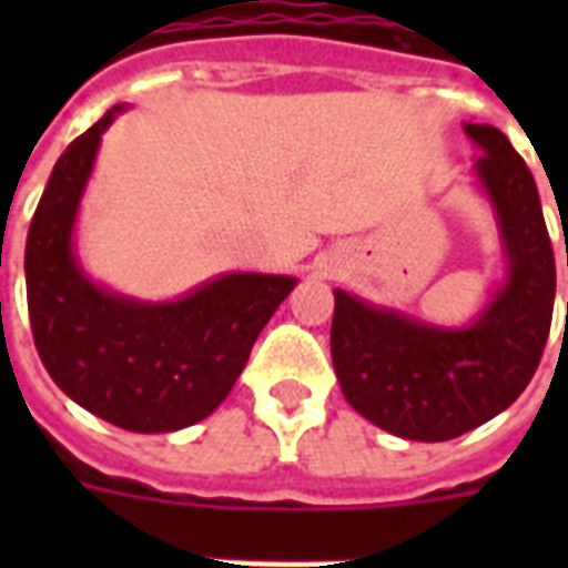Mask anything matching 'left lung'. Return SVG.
Listing matches in <instances>:
<instances>
[{
  "label": "left lung",
  "mask_w": 568,
  "mask_h": 568,
  "mask_svg": "<svg viewBox=\"0 0 568 568\" xmlns=\"http://www.w3.org/2000/svg\"><path fill=\"white\" fill-rule=\"evenodd\" d=\"M484 155L475 180L493 205L504 280L466 327H439L336 288L329 351L347 404L379 430L448 442L525 392L555 312V250L537 182L501 129L466 123Z\"/></svg>",
  "instance_id": "1"
}]
</instances>
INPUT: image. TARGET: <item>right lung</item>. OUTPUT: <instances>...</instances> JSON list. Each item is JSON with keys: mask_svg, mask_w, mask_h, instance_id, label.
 <instances>
[{"mask_svg": "<svg viewBox=\"0 0 568 568\" xmlns=\"http://www.w3.org/2000/svg\"><path fill=\"white\" fill-rule=\"evenodd\" d=\"M114 105L52 168L26 239V294L38 354L67 397L132 433H173L212 415L276 306L280 274H221L180 301L150 303L93 283L75 256V217Z\"/></svg>", "mask_w": 568, "mask_h": 568, "instance_id": "1", "label": "right lung"}]
</instances>
